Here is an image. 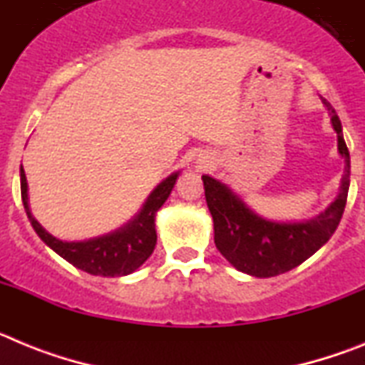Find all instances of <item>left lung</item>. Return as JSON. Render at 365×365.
I'll use <instances>...</instances> for the list:
<instances>
[{
	"mask_svg": "<svg viewBox=\"0 0 365 365\" xmlns=\"http://www.w3.org/2000/svg\"><path fill=\"white\" fill-rule=\"evenodd\" d=\"M338 135V151L346 159L338 197L327 210L305 222H274L254 214L227 185L202 175L205 197L214 219V241L219 252L237 270L256 278H272L302 265L334 234L346 210L349 192V150L336 111L324 100Z\"/></svg>",
	"mask_w": 365,
	"mask_h": 365,
	"instance_id": "left-lung-1",
	"label": "left lung"
}]
</instances>
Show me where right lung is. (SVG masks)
<instances>
[{
  "label": "right lung",
  "mask_w": 365,
  "mask_h": 365,
  "mask_svg": "<svg viewBox=\"0 0 365 365\" xmlns=\"http://www.w3.org/2000/svg\"><path fill=\"white\" fill-rule=\"evenodd\" d=\"M19 177H21V201H24L29 221H31L34 232L40 235V240L76 269L93 274V276L115 278V276H128V274L135 272L151 256L155 245H157L155 214L164 205L168 195L172 193L179 173H172L168 179H164L150 193L143 210L138 212L128 225L111 234L87 241H71V243L56 240L32 217L31 210H29L27 177H25L24 166L19 170Z\"/></svg>",
  "instance_id": "1"
}]
</instances>
